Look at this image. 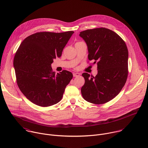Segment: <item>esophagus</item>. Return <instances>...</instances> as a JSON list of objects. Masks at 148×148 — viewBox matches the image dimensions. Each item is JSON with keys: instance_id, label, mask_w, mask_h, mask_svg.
<instances>
[{"instance_id": "34e87169", "label": "esophagus", "mask_w": 148, "mask_h": 148, "mask_svg": "<svg viewBox=\"0 0 148 148\" xmlns=\"http://www.w3.org/2000/svg\"><path fill=\"white\" fill-rule=\"evenodd\" d=\"M80 75V74L79 73H73V76L74 77H78Z\"/></svg>"}]
</instances>
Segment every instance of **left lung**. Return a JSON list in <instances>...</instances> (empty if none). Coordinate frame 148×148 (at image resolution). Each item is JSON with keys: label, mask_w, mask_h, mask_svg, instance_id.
<instances>
[{"label": "left lung", "mask_w": 148, "mask_h": 148, "mask_svg": "<svg viewBox=\"0 0 148 148\" xmlns=\"http://www.w3.org/2000/svg\"><path fill=\"white\" fill-rule=\"evenodd\" d=\"M85 41L88 59L97 63V74H82L85 84L81 88L87 101L101 104L116 97L124 86L128 75L129 52L123 40L114 31L105 28L88 29L80 32Z\"/></svg>", "instance_id": "left-lung-1"}]
</instances>
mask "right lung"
Listing matches in <instances>:
<instances>
[{
  "label": "right lung",
  "mask_w": 148,
  "mask_h": 148,
  "mask_svg": "<svg viewBox=\"0 0 148 148\" xmlns=\"http://www.w3.org/2000/svg\"><path fill=\"white\" fill-rule=\"evenodd\" d=\"M74 32H38L27 37L14 59L16 82L22 93L33 103L49 107L62 99L73 74L63 70L55 74L51 64L60 58Z\"/></svg>",
  "instance_id": "add662e5"
}]
</instances>
